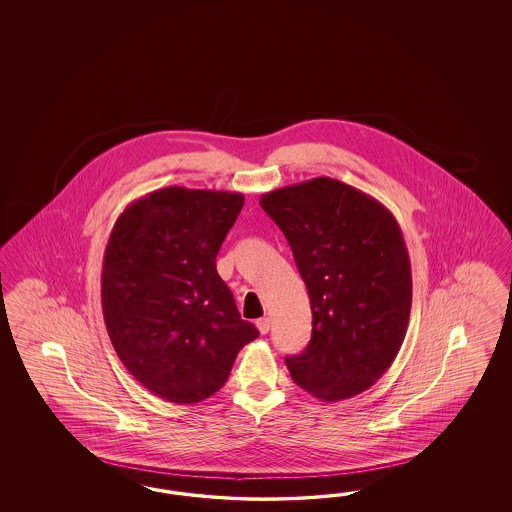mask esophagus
Listing matches in <instances>:
<instances>
[{"label": "esophagus", "instance_id": "34e87169", "mask_svg": "<svg viewBox=\"0 0 512 512\" xmlns=\"http://www.w3.org/2000/svg\"><path fill=\"white\" fill-rule=\"evenodd\" d=\"M257 328H259L261 334H268V330H270V319H268V317L259 319V321H257Z\"/></svg>", "mask_w": 512, "mask_h": 512}]
</instances>
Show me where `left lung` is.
Masks as SVG:
<instances>
[{
	"instance_id": "left-lung-1",
	"label": "left lung",
	"mask_w": 512,
	"mask_h": 512,
	"mask_svg": "<svg viewBox=\"0 0 512 512\" xmlns=\"http://www.w3.org/2000/svg\"><path fill=\"white\" fill-rule=\"evenodd\" d=\"M259 202L285 234L310 295V343L285 357L293 381L325 402L357 396L387 372L409 323L411 264L396 219L326 176Z\"/></svg>"
}]
</instances>
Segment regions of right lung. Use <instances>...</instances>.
I'll use <instances>...</instances> for the list:
<instances>
[{
	"label": "right lung",
	"mask_w": 512,
	"mask_h": 512,
	"mask_svg": "<svg viewBox=\"0 0 512 512\" xmlns=\"http://www.w3.org/2000/svg\"><path fill=\"white\" fill-rule=\"evenodd\" d=\"M242 206L240 193L165 187L133 202L110 234L101 278L110 341L167 402L212 396L259 336L216 268Z\"/></svg>",
	"instance_id": "1"
}]
</instances>
